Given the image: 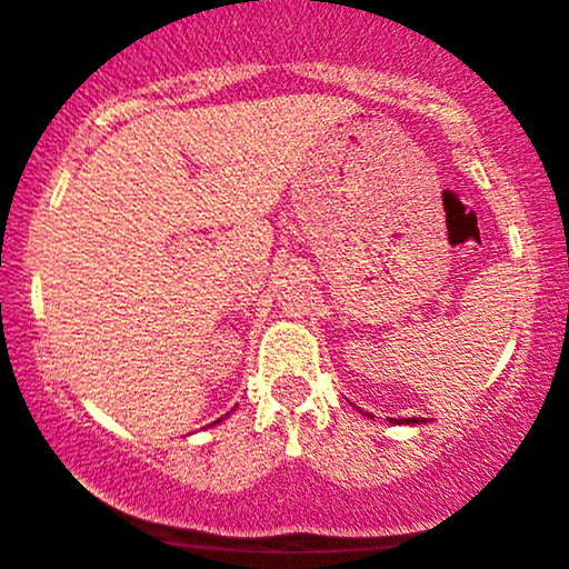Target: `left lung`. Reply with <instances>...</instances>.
Wrapping results in <instances>:
<instances>
[{"instance_id":"1","label":"left lung","mask_w":569,"mask_h":569,"mask_svg":"<svg viewBox=\"0 0 569 569\" xmlns=\"http://www.w3.org/2000/svg\"><path fill=\"white\" fill-rule=\"evenodd\" d=\"M402 423H416V419H402Z\"/></svg>"}]
</instances>
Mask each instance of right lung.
I'll list each match as a JSON object with an SVG mask.
<instances>
[{"mask_svg": "<svg viewBox=\"0 0 569 569\" xmlns=\"http://www.w3.org/2000/svg\"><path fill=\"white\" fill-rule=\"evenodd\" d=\"M217 421H219V419H217Z\"/></svg>", "mask_w": 569, "mask_h": 569, "instance_id": "add662e5", "label": "right lung"}]
</instances>
